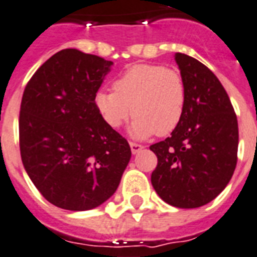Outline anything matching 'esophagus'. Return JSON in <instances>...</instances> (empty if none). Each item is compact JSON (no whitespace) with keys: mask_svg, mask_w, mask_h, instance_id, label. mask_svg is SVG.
<instances>
[{"mask_svg":"<svg viewBox=\"0 0 257 257\" xmlns=\"http://www.w3.org/2000/svg\"><path fill=\"white\" fill-rule=\"evenodd\" d=\"M129 145H131V150H132V153H133V154L139 153V152H141V150L144 149L143 145H140V144L131 143V144H129Z\"/></svg>","mask_w":257,"mask_h":257,"instance_id":"34e87169","label":"esophagus"}]
</instances>
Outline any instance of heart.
I'll use <instances>...</instances> for the list:
<instances>
[{
	"label": "heart",
	"instance_id": "obj_1",
	"mask_svg": "<svg viewBox=\"0 0 257 257\" xmlns=\"http://www.w3.org/2000/svg\"><path fill=\"white\" fill-rule=\"evenodd\" d=\"M186 84L176 68L133 64L113 81V91L96 93L95 105L104 122L117 129L135 116L133 137L168 136L181 124L186 108Z\"/></svg>",
	"mask_w": 257,
	"mask_h": 257
}]
</instances>
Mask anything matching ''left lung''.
Masks as SVG:
<instances>
[{"label": "left lung", "instance_id": "obj_1", "mask_svg": "<svg viewBox=\"0 0 257 257\" xmlns=\"http://www.w3.org/2000/svg\"><path fill=\"white\" fill-rule=\"evenodd\" d=\"M186 84V108L172 136L150 145L157 156L152 185L162 201L201 207L230 182L237 161L239 129L230 97L214 72L186 54H176Z\"/></svg>", "mask_w": 257, "mask_h": 257}]
</instances>
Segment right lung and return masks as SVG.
Returning <instances> with one entry per match:
<instances>
[{
	"label": "right lung",
	"mask_w": 257,
	"mask_h": 257,
	"mask_svg": "<svg viewBox=\"0 0 257 257\" xmlns=\"http://www.w3.org/2000/svg\"><path fill=\"white\" fill-rule=\"evenodd\" d=\"M110 60L76 49L54 54L25 88L20 149L25 170L54 206L91 210L117 190L132 152L108 126L95 96Z\"/></svg>",
	"instance_id": "obj_1"
}]
</instances>
